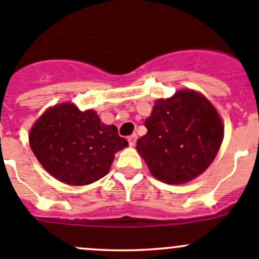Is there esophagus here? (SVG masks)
Returning a JSON list of instances; mask_svg holds the SVG:
<instances>
[{
    "instance_id": "obj_1",
    "label": "esophagus",
    "mask_w": 259,
    "mask_h": 259,
    "mask_svg": "<svg viewBox=\"0 0 259 259\" xmlns=\"http://www.w3.org/2000/svg\"><path fill=\"white\" fill-rule=\"evenodd\" d=\"M137 139H138L137 134L130 135V137L127 138V142H129V145H130V146H134V145H135V143H137Z\"/></svg>"
}]
</instances>
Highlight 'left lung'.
I'll list each match as a JSON object with an SVG mask.
<instances>
[{"instance_id":"1","label":"left lung","mask_w":259,"mask_h":259,"mask_svg":"<svg viewBox=\"0 0 259 259\" xmlns=\"http://www.w3.org/2000/svg\"><path fill=\"white\" fill-rule=\"evenodd\" d=\"M145 126L148 133L138 140V153L154 178L170 185L192 182L204 173L224 138L221 115L193 89L155 100Z\"/></svg>"}]
</instances>
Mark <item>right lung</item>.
<instances>
[{"label":"right lung","instance_id":"1","mask_svg":"<svg viewBox=\"0 0 259 259\" xmlns=\"http://www.w3.org/2000/svg\"><path fill=\"white\" fill-rule=\"evenodd\" d=\"M28 143L44 169L67 185H88L105 177L115 154L129 145L115 125L74 103L46 109L30 129Z\"/></svg>","mask_w":259,"mask_h":259}]
</instances>
